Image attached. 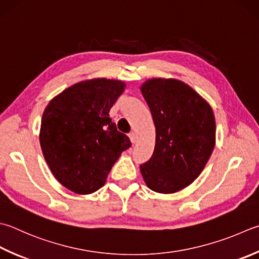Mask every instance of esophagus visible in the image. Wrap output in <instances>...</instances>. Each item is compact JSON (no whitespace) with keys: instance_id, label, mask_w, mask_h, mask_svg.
<instances>
[{"instance_id":"34e87169","label":"esophagus","mask_w":259,"mask_h":259,"mask_svg":"<svg viewBox=\"0 0 259 259\" xmlns=\"http://www.w3.org/2000/svg\"><path fill=\"white\" fill-rule=\"evenodd\" d=\"M128 138H130V140H131V142L133 143V144L136 142V135H135L134 132H132V133L128 134Z\"/></svg>"}]
</instances>
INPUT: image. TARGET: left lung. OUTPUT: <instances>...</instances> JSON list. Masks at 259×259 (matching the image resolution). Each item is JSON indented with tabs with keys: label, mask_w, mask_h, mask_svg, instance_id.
<instances>
[{
	"label": "left lung",
	"mask_w": 259,
	"mask_h": 259,
	"mask_svg": "<svg viewBox=\"0 0 259 259\" xmlns=\"http://www.w3.org/2000/svg\"><path fill=\"white\" fill-rule=\"evenodd\" d=\"M141 92L155 126L152 157L140 165L150 189L172 194L196 179L215 145V118L208 102L176 79L146 80Z\"/></svg>",
	"instance_id": "1"
}]
</instances>
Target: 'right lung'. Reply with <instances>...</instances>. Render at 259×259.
Returning a JSON list of instances; mask_svg holds the SVG:
<instances>
[{
  "label": "right lung",
  "instance_id": "1",
  "mask_svg": "<svg viewBox=\"0 0 259 259\" xmlns=\"http://www.w3.org/2000/svg\"><path fill=\"white\" fill-rule=\"evenodd\" d=\"M125 87L123 81L105 77L77 82L44 110L39 133L44 158L54 177L72 192L87 195L101 188L131 146L109 117Z\"/></svg>",
  "mask_w": 259,
  "mask_h": 259
}]
</instances>
